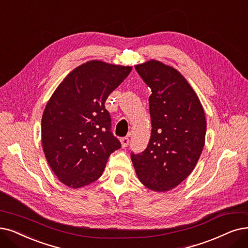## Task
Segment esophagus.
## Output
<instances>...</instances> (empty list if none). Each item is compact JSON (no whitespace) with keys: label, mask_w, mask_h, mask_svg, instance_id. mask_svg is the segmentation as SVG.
<instances>
[{"label":"esophagus","mask_w":248,"mask_h":248,"mask_svg":"<svg viewBox=\"0 0 248 248\" xmlns=\"http://www.w3.org/2000/svg\"><path fill=\"white\" fill-rule=\"evenodd\" d=\"M121 144H122V147H126L128 144H129V138L128 137L121 138Z\"/></svg>","instance_id":"34e87169"}]
</instances>
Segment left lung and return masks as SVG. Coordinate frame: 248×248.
<instances>
[{
  "instance_id": "obj_1",
  "label": "left lung",
  "mask_w": 248,
  "mask_h": 248,
  "mask_svg": "<svg viewBox=\"0 0 248 248\" xmlns=\"http://www.w3.org/2000/svg\"><path fill=\"white\" fill-rule=\"evenodd\" d=\"M150 86L152 134L145 150L131 154L140 181L157 192L171 190L193 171L204 146L206 121L193 88L175 68L151 60L135 66Z\"/></svg>"
}]
</instances>
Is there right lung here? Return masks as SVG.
<instances>
[{
    "instance_id": "1",
    "label": "right lung",
    "mask_w": 248,
    "mask_h": 248,
    "mask_svg": "<svg viewBox=\"0 0 248 248\" xmlns=\"http://www.w3.org/2000/svg\"><path fill=\"white\" fill-rule=\"evenodd\" d=\"M132 67L93 60L69 73L42 118L46 161L63 184L80 188L100 178L108 156L121 147L111 132L105 103Z\"/></svg>"
}]
</instances>
